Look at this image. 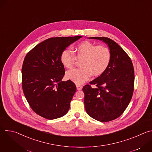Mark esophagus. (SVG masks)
I'll list each match as a JSON object with an SVG mask.
<instances>
[{
	"mask_svg": "<svg viewBox=\"0 0 152 152\" xmlns=\"http://www.w3.org/2000/svg\"><path fill=\"white\" fill-rule=\"evenodd\" d=\"M76 88L77 90H81L82 89V86L80 85H76Z\"/></svg>",
	"mask_w": 152,
	"mask_h": 152,
	"instance_id": "1",
	"label": "esophagus"
}]
</instances>
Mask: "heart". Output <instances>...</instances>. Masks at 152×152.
Segmentation results:
<instances>
[{"instance_id":"obj_1","label":"heart","mask_w":152,"mask_h":152,"mask_svg":"<svg viewBox=\"0 0 152 152\" xmlns=\"http://www.w3.org/2000/svg\"><path fill=\"white\" fill-rule=\"evenodd\" d=\"M73 52L66 49L61 53L60 62L67 69L71 68L76 59H81L80 69H73L66 72V79L77 85L87 81L93 74L99 76L107 69L111 59L110 48L104 45L96 46L93 42L84 41L72 48Z\"/></svg>"}]
</instances>
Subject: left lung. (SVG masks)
<instances>
[{"label":"left lung","mask_w":152,"mask_h":152,"mask_svg":"<svg viewBox=\"0 0 152 152\" xmlns=\"http://www.w3.org/2000/svg\"><path fill=\"white\" fill-rule=\"evenodd\" d=\"M103 41L111 52L110 63L105 72L85 85L84 104L87 114L93 118L107 122L119 117L131 100L134 88L132 62L124 50L113 39L107 37H90Z\"/></svg>","instance_id":"8db88e82"}]
</instances>
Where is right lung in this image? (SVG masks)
Wrapping results in <instances>:
<instances>
[{
  "label": "right lung",
  "mask_w": 152,
  "mask_h": 152,
  "mask_svg": "<svg viewBox=\"0 0 152 152\" xmlns=\"http://www.w3.org/2000/svg\"><path fill=\"white\" fill-rule=\"evenodd\" d=\"M82 36L53 37L39 43L26 55L21 73L22 88L32 110L53 120L66 115L76 91L75 84L62 81L61 53Z\"/></svg>",
  "instance_id": "add662e5"
}]
</instances>
